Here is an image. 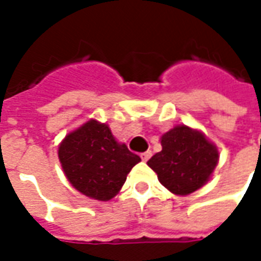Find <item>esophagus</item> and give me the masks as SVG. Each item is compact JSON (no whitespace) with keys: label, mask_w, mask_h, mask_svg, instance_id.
Listing matches in <instances>:
<instances>
[{"label":"esophagus","mask_w":261,"mask_h":261,"mask_svg":"<svg viewBox=\"0 0 261 261\" xmlns=\"http://www.w3.org/2000/svg\"><path fill=\"white\" fill-rule=\"evenodd\" d=\"M152 156V152L151 151H145V152L141 153V159L142 161H148V159Z\"/></svg>","instance_id":"1"}]
</instances>
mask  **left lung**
<instances>
[{"mask_svg": "<svg viewBox=\"0 0 261 261\" xmlns=\"http://www.w3.org/2000/svg\"><path fill=\"white\" fill-rule=\"evenodd\" d=\"M162 151L148 161L168 190L186 196L204 186L218 162V151L200 131L177 125L162 136Z\"/></svg>", "mask_w": 261, "mask_h": 261, "instance_id": "left-lung-1", "label": "left lung"}]
</instances>
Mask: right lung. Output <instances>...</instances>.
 Masks as SVG:
<instances>
[{
    "mask_svg": "<svg viewBox=\"0 0 261 261\" xmlns=\"http://www.w3.org/2000/svg\"><path fill=\"white\" fill-rule=\"evenodd\" d=\"M67 179L85 196L108 201L120 192L141 158L114 140L109 125L91 120L69 133L59 148Z\"/></svg>",
    "mask_w": 261,
    "mask_h": 261,
    "instance_id": "add662e5",
    "label": "right lung"
}]
</instances>
